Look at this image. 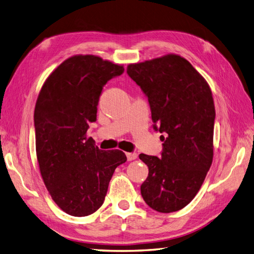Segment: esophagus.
<instances>
[{
    "label": "esophagus",
    "instance_id": "obj_1",
    "mask_svg": "<svg viewBox=\"0 0 254 254\" xmlns=\"http://www.w3.org/2000/svg\"><path fill=\"white\" fill-rule=\"evenodd\" d=\"M127 161H133L135 159H137V153L135 152H127Z\"/></svg>",
    "mask_w": 254,
    "mask_h": 254
}]
</instances>
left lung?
I'll return each instance as SVG.
<instances>
[{"label": "left lung", "mask_w": 254, "mask_h": 254, "mask_svg": "<svg viewBox=\"0 0 254 254\" xmlns=\"http://www.w3.org/2000/svg\"><path fill=\"white\" fill-rule=\"evenodd\" d=\"M127 71L148 97L153 128L167 135L160 159L139 154L149 168L141 196L159 212L180 210L197 194L212 163L216 112L210 87L175 54L128 64Z\"/></svg>", "instance_id": "8db88e82"}]
</instances>
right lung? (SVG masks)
Returning a JSON list of instances; mask_svg holds the SVG:
<instances>
[{"label": "right lung", "instance_id": "obj_1", "mask_svg": "<svg viewBox=\"0 0 254 254\" xmlns=\"http://www.w3.org/2000/svg\"><path fill=\"white\" fill-rule=\"evenodd\" d=\"M123 71V65L101 57L76 55L47 77L38 94V166L51 198L70 216L86 217L99 209L115 170L127 161L123 151H103L87 137L104 84Z\"/></svg>", "mask_w": 254, "mask_h": 254}]
</instances>
